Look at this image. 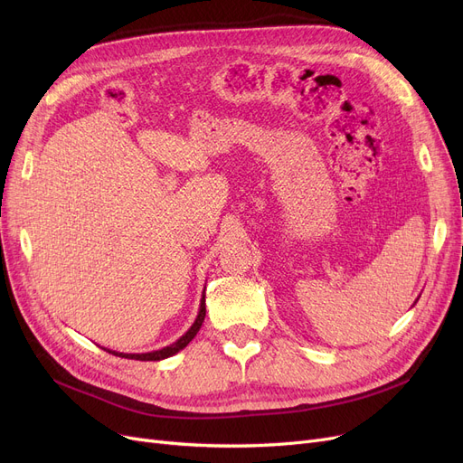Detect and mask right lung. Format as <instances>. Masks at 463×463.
<instances>
[{
  "label": "right lung",
  "mask_w": 463,
  "mask_h": 463,
  "mask_svg": "<svg viewBox=\"0 0 463 463\" xmlns=\"http://www.w3.org/2000/svg\"><path fill=\"white\" fill-rule=\"evenodd\" d=\"M206 288V287H204ZM204 290H203V298H201V307H199V313H197V319H194V323L191 325V328L180 337V339H176L175 344H170V345H166V347H163V349H159V351H152V353H118V351H112V349H105L107 353H112V354H116V356H121V358H129V360H152V362H156V360H163V358H168V356H173V354H176V353H180L184 347H187V344L191 342V339L197 335V332L201 330V326H203V323H204V317H206V300H204Z\"/></svg>",
  "instance_id": "right-lung-1"
}]
</instances>
